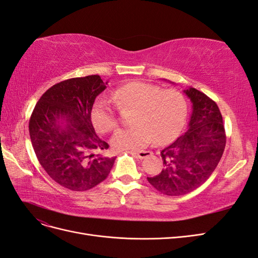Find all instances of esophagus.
Listing matches in <instances>:
<instances>
[{
  "instance_id": "34e87169",
  "label": "esophagus",
  "mask_w": 258,
  "mask_h": 258,
  "mask_svg": "<svg viewBox=\"0 0 258 258\" xmlns=\"http://www.w3.org/2000/svg\"><path fill=\"white\" fill-rule=\"evenodd\" d=\"M136 155L139 159H144L146 157L151 156L152 152L151 151H139V152H136Z\"/></svg>"
}]
</instances>
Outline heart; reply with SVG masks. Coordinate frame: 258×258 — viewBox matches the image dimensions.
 I'll return each mask as SVG.
<instances>
[{"label": "heart", "instance_id": "obj_1", "mask_svg": "<svg viewBox=\"0 0 258 258\" xmlns=\"http://www.w3.org/2000/svg\"><path fill=\"white\" fill-rule=\"evenodd\" d=\"M110 97L119 109L134 110L132 127L119 129L112 138V145L117 150H141L153 140L157 144L168 143L184 126L187 102L178 90L132 81L118 87ZM112 100L100 96L92 106L91 121L100 134L112 131L118 124Z\"/></svg>", "mask_w": 258, "mask_h": 258}]
</instances>
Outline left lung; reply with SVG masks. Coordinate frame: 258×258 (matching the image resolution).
<instances>
[{"mask_svg": "<svg viewBox=\"0 0 258 258\" xmlns=\"http://www.w3.org/2000/svg\"><path fill=\"white\" fill-rule=\"evenodd\" d=\"M183 92L192 103L189 127L161 152L162 171L148 177L151 185L169 197L184 196L203 184L217 167L226 146L217 104L194 88Z\"/></svg>", "mask_w": 258, "mask_h": 258, "instance_id": "1", "label": "left lung"}]
</instances>
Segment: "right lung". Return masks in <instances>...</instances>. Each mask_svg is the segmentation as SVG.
I'll return each mask as SVG.
<instances>
[{
    "instance_id": "1",
    "label": "right lung",
    "mask_w": 258,
    "mask_h": 258,
    "mask_svg": "<svg viewBox=\"0 0 258 258\" xmlns=\"http://www.w3.org/2000/svg\"><path fill=\"white\" fill-rule=\"evenodd\" d=\"M106 85L99 75L56 83L40 97L30 117L39 163L68 190L92 189L113 168L116 157L103 154L109 145L96 136L91 121L93 103Z\"/></svg>"
}]
</instances>
